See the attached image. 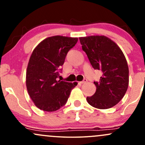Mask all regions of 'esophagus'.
<instances>
[{"mask_svg":"<svg viewBox=\"0 0 145 145\" xmlns=\"http://www.w3.org/2000/svg\"><path fill=\"white\" fill-rule=\"evenodd\" d=\"M86 82H87V80H86V79H84L83 81H81V82H80V84H85Z\"/></svg>","mask_w":145,"mask_h":145,"instance_id":"esophagus-1","label":"esophagus"}]
</instances>
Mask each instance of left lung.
Returning a JSON list of instances; mask_svg holds the SVG:
<instances>
[{
    "mask_svg": "<svg viewBox=\"0 0 145 145\" xmlns=\"http://www.w3.org/2000/svg\"><path fill=\"white\" fill-rule=\"evenodd\" d=\"M95 69L102 71L99 82H94L96 91L87 102L96 108H110L124 97L129 85V68L121 48L104 35L79 37Z\"/></svg>",
    "mask_w": 145,
    "mask_h": 145,
    "instance_id": "1",
    "label": "left lung"
}]
</instances>
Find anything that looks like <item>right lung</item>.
<instances>
[{
  "label": "right lung",
  "instance_id": "obj_1",
  "mask_svg": "<svg viewBox=\"0 0 145 145\" xmlns=\"http://www.w3.org/2000/svg\"><path fill=\"white\" fill-rule=\"evenodd\" d=\"M78 40L77 37H50L33 50L26 69V85L33 103L41 110L54 112L61 108L76 86L74 82L57 80V78L68 51Z\"/></svg>",
  "mask_w": 145,
  "mask_h": 145
}]
</instances>
